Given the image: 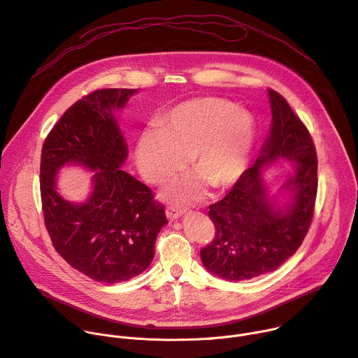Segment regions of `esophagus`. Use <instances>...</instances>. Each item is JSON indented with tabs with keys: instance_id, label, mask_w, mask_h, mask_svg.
<instances>
[{
	"instance_id": "34e87169",
	"label": "esophagus",
	"mask_w": 358,
	"mask_h": 358,
	"mask_svg": "<svg viewBox=\"0 0 358 358\" xmlns=\"http://www.w3.org/2000/svg\"><path fill=\"white\" fill-rule=\"evenodd\" d=\"M182 213H184V208H181V207H178V206L170 204V206H167V208H166V214H167L169 220H177Z\"/></svg>"
}]
</instances>
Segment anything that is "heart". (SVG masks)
<instances>
[{
  "mask_svg": "<svg viewBox=\"0 0 358 358\" xmlns=\"http://www.w3.org/2000/svg\"><path fill=\"white\" fill-rule=\"evenodd\" d=\"M255 136L250 113L233 103L204 96L185 101L159 118V128L145 131L136 150L137 167L151 184L171 181L187 164L199 178L173 187L178 199H194L203 182L215 189L234 185L243 176Z\"/></svg>",
  "mask_w": 358,
  "mask_h": 358,
  "instance_id": "heart-1",
  "label": "heart"
}]
</instances>
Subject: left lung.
<instances>
[{
    "instance_id": "1",
    "label": "left lung",
    "mask_w": 358,
    "mask_h": 358,
    "mask_svg": "<svg viewBox=\"0 0 358 358\" xmlns=\"http://www.w3.org/2000/svg\"><path fill=\"white\" fill-rule=\"evenodd\" d=\"M268 94L273 125L263 154L208 211L215 234L201 248V262L208 271L229 281L277 270L301 245L314 215L318 187L315 145L308 128L284 96L274 90ZM280 156L298 166L296 176L287 183L295 189V201L284 212L275 210L266 200L259 177L262 164Z\"/></svg>"
}]
</instances>
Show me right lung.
<instances>
[{
	"label": "right lung",
	"instance_id": "obj_1",
	"mask_svg": "<svg viewBox=\"0 0 358 358\" xmlns=\"http://www.w3.org/2000/svg\"><path fill=\"white\" fill-rule=\"evenodd\" d=\"M136 90H95L74 103L48 133L41 151L40 192L45 229L55 251L87 277L115 284L141 274L154 258L155 238L167 224L164 206L150 187L120 167L127 144L113 110ZM69 162L95 171L84 205L57 196L55 174Z\"/></svg>",
	"mask_w": 358,
	"mask_h": 358
}]
</instances>
